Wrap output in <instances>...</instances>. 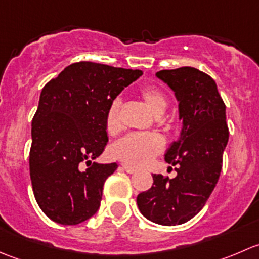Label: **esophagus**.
I'll return each instance as SVG.
<instances>
[{
  "label": "esophagus",
  "instance_id": "esophagus-1",
  "mask_svg": "<svg viewBox=\"0 0 259 259\" xmlns=\"http://www.w3.org/2000/svg\"><path fill=\"white\" fill-rule=\"evenodd\" d=\"M121 166H122V169H124V170L126 171V173H129V174L137 173V169H134V168H133V166H129V165H127V164H121Z\"/></svg>",
  "mask_w": 259,
  "mask_h": 259
}]
</instances>
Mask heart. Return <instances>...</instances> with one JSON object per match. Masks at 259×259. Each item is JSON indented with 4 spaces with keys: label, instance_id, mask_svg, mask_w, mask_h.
Segmentation results:
<instances>
[{
    "label": "heart",
    "instance_id": "heart-1",
    "mask_svg": "<svg viewBox=\"0 0 259 259\" xmlns=\"http://www.w3.org/2000/svg\"><path fill=\"white\" fill-rule=\"evenodd\" d=\"M140 95L148 104L153 113L158 116L165 111L168 106V99L159 88L153 85L144 86L140 90ZM120 99H114L106 111L105 127L110 135L116 134L121 126L120 121ZM164 149V139L158 134H144V133H132L121 138L111 148V154L115 159L127 165L140 166L148 165L153 159Z\"/></svg>",
    "mask_w": 259,
    "mask_h": 259
}]
</instances>
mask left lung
<instances>
[{
	"mask_svg": "<svg viewBox=\"0 0 259 259\" xmlns=\"http://www.w3.org/2000/svg\"><path fill=\"white\" fill-rule=\"evenodd\" d=\"M155 75L179 103L182 132L165 153L166 163L177 166V177L154 174L153 187L140 193L137 203L149 221L178 226L199 213L221 176L229 138L226 105L215 81L195 67L161 70Z\"/></svg>",
	"mask_w": 259,
	"mask_h": 259,
	"instance_id": "1",
	"label": "left lung"
}]
</instances>
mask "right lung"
I'll return each instance as SVG.
<instances>
[{
    "instance_id": "obj_1",
    "label": "right lung",
    "mask_w": 259,
    "mask_h": 259,
    "mask_svg": "<svg viewBox=\"0 0 259 259\" xmlns=\"http://www.w3.org/2000/svg\"><path fill=\"white\" fill-rule=\"evenodd\" d=\"M142 75L81 61L44 86L31 125L30 177L36 202L51 221L75 226L98 211L104 183L117 169L116 163H91L109 140L106 111ZM81 162L89 165L85 171Z\"/></svg>"
}]
</instances>
